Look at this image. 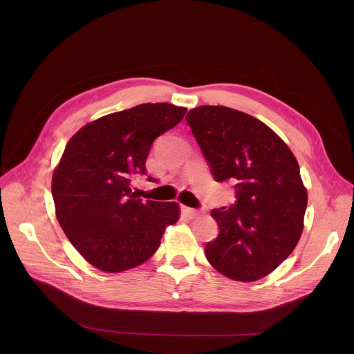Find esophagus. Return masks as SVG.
<instances>
[{
  "label": "esophagus",
  "mask_w": 354,
  "mask_h": 354,
  "mask_svg": "<svg viewBox=\"0 0 354 354\" xmlns=\"http://www.w3.org/2000/svg\"><path fill=\"white\" fill-rule=\"evenodd\" d=\"M182 213L189 218H194L200 214L198 210H194V209H190V207H186V206H182Z\"/></svg>",
  "instance_id": "obj_1"
}]
</instances>
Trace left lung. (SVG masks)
Wrapping results in <instances>:
<instances>
[{
  "label": "left lung",
  "mask_w": 354,
  "mask_h": 354,
  "mask_svg": "<svg viewBox=\"0 0 354 354\" xmlns=\"http://www.w3.org/2000/svg\"><path fill=\"white\" fill-rule=\"evenodd\" d=\"M186 122L217 182L235 183L236 201L214 209L220 227L205 254L228 279L255 281L295 248L307 210V189L287 144L254 116L225 106H198Z\"/></svg>",
  "instance_id": "8db88e82"
}]
</instances>
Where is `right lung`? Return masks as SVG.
<instances>
[{"label": "right lung", "instance_id": "1", "mask_svg": "<svg viewBox=\"0 0 354 354\" xmlns=\"http://www.w3.org/2000/svg\"><path fill=\"white\" fill-rule=\"evenodd\" d=\"M186 108L142 104L96 119L67 142L53 174L57 220L81 257L96 269L119 273L156 254L168 225L179 220L176 201L131 193L136 174L156 138L175 127ZM153 179V178H149Z\"/></svg>", "mask_w": 354, "mask_h": 354}]
</instances>
